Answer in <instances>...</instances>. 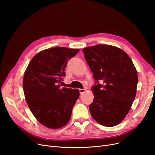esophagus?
Wrapping results in <instances>:
<instances>
[{"instance_id":"obj_1","label":"esophagus","mask_w":155,"mask_h":155,"mask_svg":"<svg viewBox=\"0 0 155 155\" xmlns=\"http://www.w3.org/2000/svg\"><path fill=\"white\" fill-rule=\"evenodd\" d=\"M85 91H86L85 88H80V89H79V93H80L81 94H82L83 93L85 92Z\"/></svg>"}]
</instances>
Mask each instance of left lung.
<instances>
[{
    "mask_svg": "<svg viewBox=\"0 0 155 155\" xmlns=\"http://www.w3.org/2000/svg\"><path fill=\"white\" fill-rule=\"evenodd\" d=\"M83 51L96 80L91 88L94 95L89 105L91 116L104 126L118 125L128 114L134 100L137 69L129 56L114 46L97 45L84 48Z\"/></svg>",
    "mask_w": 155,
    "mask_h": 155,
    "instance_id": "8db88e82",
    "label": "left lung"
}]
</instances>
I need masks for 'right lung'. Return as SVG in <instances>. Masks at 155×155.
Listing matches in <instances>:
<instances>
[{"label":"right lung","instance_id":"add662e5","mask_svg":"<svg viewBox=\"0 0 155 155\" xmlns=\"http://www.w3.org/2000/svg\"><path fill=\"white\" fill-rule=\"evenodd\" d=\"M79 51L59 46L43 50L32 58L25 72L23 90L28 106L46 127H62L71 117L79 90L61 84L68 61Z\"/></svg>","mask_w":155,"mask_h":155}]
</instances>
